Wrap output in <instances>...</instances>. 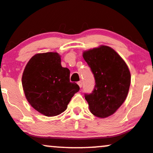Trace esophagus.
Masks as SVG:
<instances>
[{"mask_svg":"<svg viewBox=\"0 0 153 153\" xmlns=\"http://www.w3.org/2000/svg\"><path fill=\"white\" fill-rule=\"evenodd\" d=\"M77 84H78V85L79 86L80 88H82V81H79V82H77Z\"/></svg>","mask_w":153,"mask_h":153,"instance_id":"34e87169","label":"esophagus"}]
</instances>
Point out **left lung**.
<instances>
[{"label": "left lung", "mask_w": 153, "mask_h": 153, "mask_svg": "<svg viewBox=\"0 0 153 153\" xmlns=\"http://www.w3.org/2000/svg\"><path fill=\"white\" fill-rule=\"evenodd\" d=\"M83 57L95 79L92 92L84 94L90 112L99 117L112 115L128 94L130 70L120 56L107 46L84 51Z\"/></svg>", "instance_id": "left-lung-1"}]
</instances>
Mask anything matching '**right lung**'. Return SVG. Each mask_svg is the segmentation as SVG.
Here are the masks:
<instances>
[{"label":"right lung","instance_id":"1","mask_svg":"<svg viewBox=\"0 0 153 153\" xmlns=\"http://www.w3.org/2000/svg\"><path fill=\"white\" fill-rule=\"evenodd\" d=\"M70 71L61 65L58 53H38L25 67L22 85L26 97L36 110L47 117L66 110L74 94L79 90L69 79Z\"/></svg>","mask_w":153,"mask_h":153}]
</instances>
